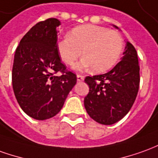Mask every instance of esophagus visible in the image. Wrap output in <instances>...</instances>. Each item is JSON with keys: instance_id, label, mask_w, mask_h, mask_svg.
Returning a JSON list of instances; mask_svg holds the SVG:
<instances>
[{"instance_id": "obj_1", "label": "esophagus", "mask_w": 158, "mask_h": 158, "mask_svg": "<svg viewBox=\"0 0 158 158\" xmlns=\"http://www.w3.org/2000/svg\"><path fill=\"white\" fill-rule=\"evenodd\" d=\"M84 79H85V77L83 75H80V74H78V75H77V80H78V81H83Z\"/></svg>"}]
</instances>
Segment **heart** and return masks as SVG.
<instances>
[{"mask_svg":"<svg viewBox=\"0 0 158 158\" xmlns=\"http://www.w3.org/2000/svg\"><path fill=\"white\" fill-rule=\"evenodd\" d=\"M124 47L123 38L114 30L94 25L75 27L57 44L60 59L68 66H73L83 55L77 64V69L92 68L96 73L110 70L117 63Z\"/></svg>","mask_w":158,"mask_h":158,"instance_id":"heart-1","label":"heart"}]
</instances>
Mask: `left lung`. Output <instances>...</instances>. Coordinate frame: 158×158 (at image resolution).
Listing matches in <instances>:
<instances>
[{
	"label": "left lung",
	"instance_id": "obj_1",
	"mask_svg": "<svg viewBox=\"0 0 158 158\" xmlns=\"http://www.w3.org/2000/svg\"><path fill=\"white\" fill-rule=\"evenodd\" d=\"M85 81L90 90L84 104L90 117L103 125L121 120L131 110L139 87V66L133 45L127 43L121 60L112 70L87 76Z\"/></svg>",
	"mask_w": 158,
	"mask_h": 158
}]
</instances>
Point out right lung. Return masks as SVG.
<instances>
[{
    "mask_svg": "<svg viewBox=\"0 0 158 158\" xmlns=\"http://www.w3.org/2000/svg\"><path fill=\"white\" fill-rule=\"evenodd\" d=\"M60 24L55 18L38 22L22 37L14 55V95L23 111L36 120L59 113L77 82L76 74L68 71L58 54L56 27Z\"/></svg>",
    "mask_w": 158,
    "mask_h": 158,
    "instance_id": "add662e5",
    "label": "right lung"
}]
</instances>
